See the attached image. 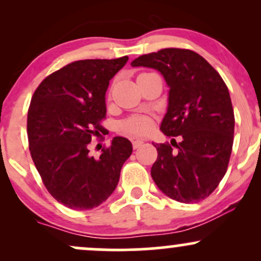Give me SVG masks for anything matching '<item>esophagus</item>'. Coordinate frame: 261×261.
Listing matches in <instances>:
<instances>
[{
	"label": "esophagus",
	"instance_id": "34e87169",
	"mask_svg": "<svg viewBox=\"0 0 261 261\" xmlns=\"http://www.w3.org/2000/svg\"><path fill=\"white\" fill-rule=\"evenodd\" d=\"M143 145V142L142 141H140V140H136V141H133V147H134V149H137V148H140L141 146Z\"/></svg>",
	"mask_w": 261,
	"mask_h": 261
}]
</instances>
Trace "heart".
<instances>
[{
	"instance_id": "obj_1",
	"label": "heart",
	"mask_w": 261,
	"mask_h": 261,
	"mask_svg": "<svg viewBox=\"0 0 261 261\" xmlns=\"http://www.w3.org/2000/svg\"><path fill=\"white\" fill-rule=\"evenodd\" d=\"M151 128V121L146 116H131L120 124L122 134L128 136H145Z\"/></svg>"
}]
</instances>
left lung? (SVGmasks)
I'll use <instances>...</instances> for the list:
<instances>
[{"mask_svg": "<svg viewBox=\"0 0 261 261\" xmlns=\"http://www.w3.org/2000/svg\"><path fill=\"white\" fill-rule=\"evenodd\" d=\"M155 68L169 87L168 109L161 124L166 136H180L173 149L157 143L151 175L157 187L179 202L211 195L226 174L232 153L234 113L226 83L202 56L188 49H162L131 62ZM170 142V143H172Z\"/></svg>", "mask_w": 261, "mask_h": 261, "instance_id": "8db88e82", "label": "left lung"}]
</instances>
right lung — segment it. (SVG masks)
Masks as SVG:
<instances>
[{
	"mask_svg": "<svg viewBox=\"0 0 261 261\" xmlns=\"http://www.w3.org/2000/svg\"><path fill=\"white\" fill-rule=\"evenodd\" d=\"M127 56L80 60L49 74L33 94L27 133L33 162L45 188L72 210L97 207L113 194L133 145L116 136L99 158L89 143L106 133V92Z\"/></svg>",
	"mask_w": 261,
	"mask_h": 261,
	"instance_id": "obj_1",
	"label": "right lung"
}]
</instances>
